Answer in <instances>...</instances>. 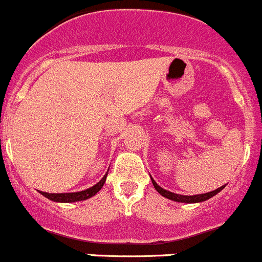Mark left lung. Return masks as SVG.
<instances>
[{
  "instance_id": "1",
  "label": "left lung",
  "mask_w": 262,
  "mask_h": 262,
  "mask_svg": "<svg viewBox=\"0 0 262 262\" xmlns=\"http://www.w3.org/2000/svg\"><path fill=\"white\" fill-rule=\"evenodd\" d=\"M151 182H152V185H154L155 190H157L158 192H159L162 196H164V198L169 199V200L177 201V203H186V204L201 203V201L209 200V199L213 198V196H215L216 193H219L220 191H222L223 188L225 187V185H224V186H222V187L216 188V190L210 191V192L200 193V195H193V196H186V195H178V193H173V192H170V191L164 190V188L160 187V186L158 185V183L155 182V181L152 180V178H151Z\"/></svg>"
}]
</instances>
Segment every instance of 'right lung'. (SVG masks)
Here are the masks:
<instances>
[{"mask_svg": "<svg viewBox=\"0 0 262 262\" xmlns=\"http://www.w3.org/2000/svg\"><path fill=\"white\" fill-rule=\"evenodd\" d=\"M108 172L105 173L104 177L99 181L95 186L93 187L88 188V190L84 191H79V192H70V193H48V192H42L43 196H46L47 199L52 201H56V203H75V201H82V200H86V199H90L92 196H94L95 193L99 192L100 188L103 187V185L105 183V178H107Z\"/></svg>", "mask_w": 262, "mask_h": 262, "instance_id": "1", "label": "right lung"}]
</instances>
